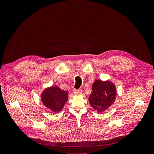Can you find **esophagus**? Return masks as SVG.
<instances>
[{
    "instance_id": "esophagus-1",
    "label": "esophagus",
    "mask_w": 154,
    "mask_h": 154,
    "mask_svg": "<svg viewBox=\"0 0 154 154\" xmlns=\"http://www.w3.org/2000/svg\"><path fill=\"white\" fill-rule=\"evenodd\" d=\"M82 89H74V93L75 94H76V95H80V94H82Z\"/></svg>"
}]
</instances>
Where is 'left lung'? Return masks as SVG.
Listing matches in <instances>:
<instances>
[{"mask_svg":"<svg viewBox=\"0 0 154 154\" xmlns=\"http://www.w3.org/2000/svg\"><path fill=\"white\" fill-rule=\"evenodd\" d=\"M116 97V88L109 80H96L92 83V92L88 101L93 109L101 113L114 103Z\"/></svg>","mask_w":154,"mask_h":154,"instance_id":"8db88e82","label":"left lung"}]
</instances>
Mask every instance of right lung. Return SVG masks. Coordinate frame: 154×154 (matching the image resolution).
<instances>
[{
  "mask_svg": "<svg viewBox=\"0 0 154 154\" xmlns=\"http://www.w3.org/2000/svg\"><path fill=\"white\" fill-rule=\"evenodd\" d=\"M68 100V92L58 87L51 86L45 88L41 94L42 103L53 112L61 111Z\"/></svg>",
  "mask_w": 154,
  "mask_h": 154,
  "instance_id": "add662e5",
  "label": "right lung"
}]
</instances>
